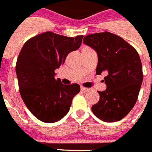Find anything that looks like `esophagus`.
<instances>
[{
  "label": "esophagus",
  "instance_id": "esophagus-1",
  "mask_svg": "<svg viewBox=\"0 0 152 152\" xmlns=\"http://www.w3.org/2000/svg\"><path fill=\"white\" fill-rule=\"evenodd\" d=\"M81 91H83V92H86V91H89V89L86 88V87H83V86H81Z\"/></svg>",
  "mask_w": 152,
  "mask_h": 152
}]
</instances>
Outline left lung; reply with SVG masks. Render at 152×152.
Segmentation results:
<instances>
[{"label": "left lung", "mask_w": 152, "mask_h": 152, "mask_svg": "<svg viewBox=\"0 0 152 152\" xmlns=\"http://www.w3.org/2000/svg\"><path fill=\"white\" fill-rule=\"evenodd\" d=\"M83 42L98 54L96 75L107 73V90L99 91V101L91 107L101 120H121L134 107L142 83V63L132 45L110 32L85 36Z\"/></svg>", "instance_id": "1"}]
</instances>
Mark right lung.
Segmentation results:
<instances>
[{
  "label": "right lung",
  "mask_w": 152,
  "mask_h": 152,
  "mask_svg": "<svg viewBox=\"0 0 152 152\" xmlns=\"http://www.w3.org/2000/svg\"><path fill=\"white\" fill-rule=\"evenodd\" d=\"M83 35L68 37L45 32L24 44L16 64L20 96L29 111L44 123H55L69 112L80 86L56 80L55 70L72 51L80 47Z\"/></svg>",
  "instance_id": "1"
}]
</instances>
